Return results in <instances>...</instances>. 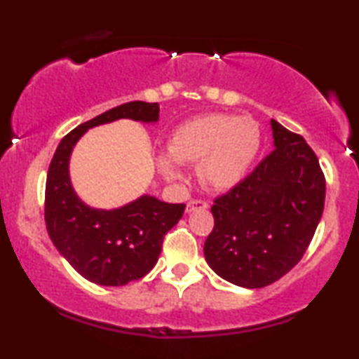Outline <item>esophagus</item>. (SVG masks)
Here are the masks:
<instances>
[{
  "instance_id": "esophagus-1",
  "label": "esophagus",
  "mask_w": 359,
  "mask_h": 359,
  "mask_svg": "<svg viewBox=\"0 0 359 359\" xmlns=\"http://www.w3.org/2000/svg\"><path fill=\"white\" fill-rule=\"evenodd\" d=\"M206 208H208V203H206L205 200H190L189 203H187L185 211L187 213H191V211L195 210H206Z\"/></svg>"
}]
</instances>
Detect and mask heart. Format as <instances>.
Wrapping results in <instances>:
<instances>
[{"label": "heart", "instance_id": "b5f03b06", "mask_svg": "<svg viewBox=\"0 0 359 359\" xmlns=\"http://www.w3.org/2000/svg\"><path fill=\"white\" fill-rule=\"evenodd\" d=\"M260 146V125L252 117L203 114L174 130L169 141L170 154H159L158 165L169 179H179V163L200 161L201 182L210 189L224 191L245 179Z\"/></svg>", "mask_w": 359, "mask_h": 359}]
</instances>
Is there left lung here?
Masks as SVG:
<instances>
[{
	"label": "left lung",
	"mask_w": 359,
	"mask_h": 359,
	"mask_svg": "<svg viewBox=\"0 0 359 359\" xmlns=\"http://www.w3.org/2000/svg\"><path fill=\"white\" fill-rule=\"evenodd\" d=\"M270 125L275 149L215 200V228L203 247L216 275L250 290L280 280L302 259L325 201V177L311 146L276 120Z\"/></svg>",
	"instance_id": "1"
}]
</instances>
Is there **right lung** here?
Masks as SVG:
<instances>
[{"instance_id":"1","label":"right lung","mask_w":359,"mask_h":359,"mask_svg":"<svg viewBox=\"0 0 359 359\" xmlns=\"http://www.w3.org/2000/svg\"><path fill=\"white\" fill-rule=\"evenodd\" d=\"M131 118L156 123L158 102H127L97 115L65 136L55 151L45 185V224L50 239L86 280L123 286L149 273L163 250V239L184 215V203H165L141 195L114 210H97L79 198L69 179V158L89 128Z\"/></svg>"}]
</instances>
